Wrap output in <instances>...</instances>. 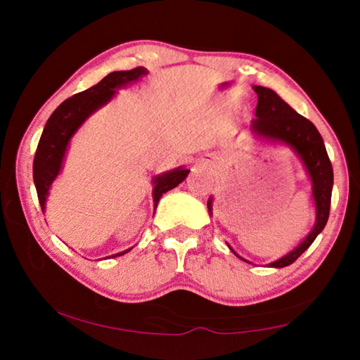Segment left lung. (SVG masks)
<instances>
[{
	"instance_id": "left-lung-1",
	"label": "left lung",
	"mask_w": 360,
	"mask_h": 360,
	"mask_svg": "<svg viewBox=\"0 0 360 360\" xmlns=\"http://www.w3.org/2000/svg\"><path fill=\"white\" fill-rule=\"evenodd\" d=\"M252 89L259 98L257 108H255V119L249 124V131L252 133V138L255 141L265 144L288 146L300 158L308 173V178L311 181V193L316 208L314 225L303 241H300V245H297L283 257L268 264V266L283 268L300 257L313 245L316 236L324 230L328 212H330L333 169L330 160H328L324 139L313 125V122L294 111L271 89L260 87V85H254ZM208 211L210 214H212V197L208 200ZM229 248L236 257L251 264L236 254L230 245Z\"/></svg>"
}]
</instances>
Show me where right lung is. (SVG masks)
<instances>
[{"label":"right lung","mask_w":360,"mask_h":360,"mask_svg":"<svg viewBox=\"0 0 360 360\" xmlns=\"http://www.w3.org/2000/svg\"><path fill=\"white\" fill-rule=\"evenodd\" d=\"M146 75H148V70L143 68V66H138V68L130 71L109 72L106 77H103L94 87L65 100L52 112L51 117L47 119L33 160V181L36 192H38L42 212L46 211V200L49 197V192H51L53 181L62 173L71 138L76 135V131L81 129L84 122L90 115L108 105L117 95L119 89L138 82ZM188 172L191 169L178 167L172 169V172H165L152 178V186H154L152 187L154 210L157 208V203L162 198V195L172 191L176 186H179L187 178ZM131 249L133 248L125 249V251L112 254L109 257H119V255H124L131 251Z\"/></svg>","instance_id":"add662e5"}]
</instances>
